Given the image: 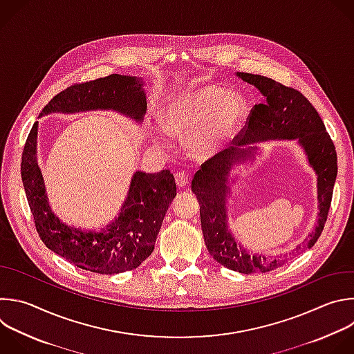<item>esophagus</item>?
<instances>
[{
    "instance_id": "34e87169",
    "label": "esophagus",
    "mask_w": 354,
    "mask_h": 354,
    "mask_svg": "<svg viewBox=\"0 0 354 354\" xmlns=\"http://www.w3.org/2000/svg\"><path fill=\"white\" fill-rule=\"evenodd\" d=\"M175 182L178 187H185L189 185V176L183 172H176L175 174Z\"/></svg>"
}]
</instances>
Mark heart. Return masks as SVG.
Wrapping results in <instances>:
<instances>
[{
	"mask_svg": "<svg viewBox=\"0 0 354 354\" xmlns=\"http://www.w3.org/2000/svg\"><path fill=\"white\" fill-rule=\"evenodd\" d=\"M246 112L248 104L242 94L204 84L169 100L162 109L161 124L171 135H189L187 149L192 156L209 158L236 135ZM163 130L156 128L153 133L160 146L168 145Z\"/></svg>",
	"mask_w": 354,
	"mask_h": 354,
	"instance_id": "obj_1",
	"label": "heart"
}]
</instances>
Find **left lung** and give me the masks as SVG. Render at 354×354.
Wrapping results in <instances>:
<instances>
[{
    "label": "left lung",
    "instance_id": "8db88e82",
    "mask_svg": "<svg viewBox=\"0 0 354 354\" xmlns=\"http://www.w3.org/2000/svg\"><path fill=\"white\" fill-rule=\"evenodd\" d=\"M236 76L259 88L264 101L254 105L248 127L234 139V146L201 165L192 180V190L200 204L204 242L214 260L242 274L268 272L285 261L266 257L263 253H250L229 229L226 203L232 193L230 183L236 182V176H230V171L254 160L259 142L296 140L317 175L319 211L317 225L306 239V248L310 249L321 236L328 216L337 175V158L321 116L300 91L261 75L238 72Z\"/></svg>",
    "mask_w": 354,
    "mask_h": 354
}]
</instances>
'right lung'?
I'll return each instance as SVG.
<instances>
[{
    "instance_id": "add662e5",
    "label": "right lung",
    "mask_w": 354,
    "mask_h": 354,
    "mask_svg": "<svg viewBox=\"0 0 354 354\" xmlns=\"http://www.w3.org/2000/svg\"><path fill=\"white\" fill-rule=\"evenodd\" d=\"M115 111L142 124L147 109L143 79L109 75L73 84L57 94L41 111L76 113L84 111ZM37 132L35 122L22 154V182L35 225L43 243L76 267L95 274H121L138 268L154 250L169 204L176 196L174 175L136 171L120 214L101 230H84L62 222L51 209L41 169L37 162Z\"/></svg>"
}]
</instances>
